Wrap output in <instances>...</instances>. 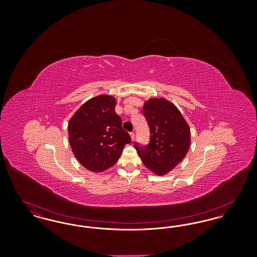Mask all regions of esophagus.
I'll list each match as a JSON object with an SVG mask.
<instances>
[{
    "label": "esophagus",
    "mask_w": 257,
    "mask_h": 257,
    "mask_svg": "<svg viewBox=\"0 0 257 257\" xmlns=\"http://www.w3.org/2000/svg\"><path fill=\"white\" fill-rule=\"evenodd\" d=\"M129 134H130V137H131V140H132V141H134V139H135L134 132H130V133H129Z\"/></svg>",
    "instance_id": "34e87169"
}]
</instances>
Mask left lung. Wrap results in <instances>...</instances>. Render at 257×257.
I'll return each instance as SVG.
<instances>
[{
  "mask_svg": "<svg viewBox=\"0 0 257 257\" xmlns=\"http://www.w3.org/2000/svg\"><path fill=\"white\" fill-rule=\"evenodd\" d=\"M149 127V143L134 147L148 170L164 175L186 156L190 143V128L181 112L164 98L149 99L143 109Z\"/></svg>",
  "mask_w": 257,
  "mask_h": 257,
  "instance_id": "1",
  "label": "left lung"
}]
</instances>
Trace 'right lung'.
<instances>
[{
  "instance_id": "obj_1",
  "label": "right lung",
  "mask_w": 257,
  "mask_h": 257,
  "mask_svg": "<svg viewBox=\"0 0 257 257\" xmlns=\"http://www.w3.org/2000/svg\"><path fill=\"white\" fill-rule=\"evenodd\" d=\"M114 108V98L100 95L86 102L69 120L74 155L88 171L108 170L119 159L125 145L131 143Z\"/></svg>"
}]
</instances>
